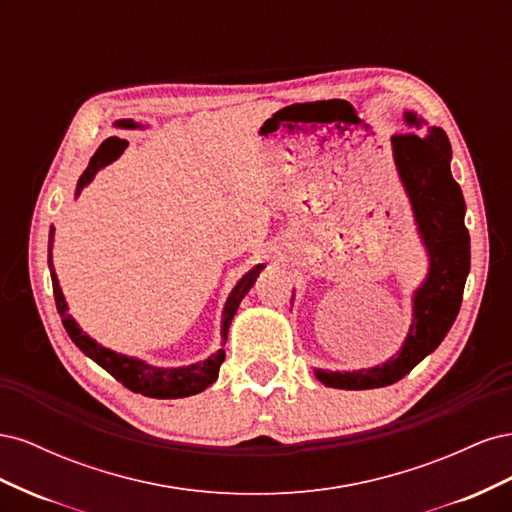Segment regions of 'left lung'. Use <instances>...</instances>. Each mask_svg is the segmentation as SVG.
Instances as JSON below:
<instances>
[{
	"label": "left lung",
	"instance_id": "obj_1",
	"mask_svg": "<svg viewBox=\"0 0 512 512\" xmlns=\"http://www.w3.org/2000/svg\"><path fill=\"white\" fill-rule=\"evenodd\" d=\"M404 121L421 132L395 134L393 158L410 198L418 237L429 256V271L414 290L412 324L397 356L359 371L314 369L316 378L331 389L365 391L401 380L442 344L461 307L470 273V235L463 222L466 200L451 173V143L442 128L427 126L412 111L404 113Z\"/></svg>",
	"mask_w": 512,
	"mask_h": 512
}]
</instances>
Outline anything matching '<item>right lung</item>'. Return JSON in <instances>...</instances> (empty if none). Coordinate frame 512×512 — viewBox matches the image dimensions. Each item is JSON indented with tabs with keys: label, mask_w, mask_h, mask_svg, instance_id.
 Instances as JSON below:
<instances>
[{
	"label": "right lung",
	"mask_w": 512,
	"mask_h": 512,
	"mask_svg": "<svg viewBox=\"0 0 512 512\" xmlns=\"http://www.w3.org/2000/svg\"><path fill=\"white\" fill-rule=\"evenodd\" d=\"M115 128H123V130H136V128H145L141 123H136L132 119H119L115 121ZM128 141L123 138L111 136L98 147V151L94 153V158L89 160V166L85 168V173L81 175L79 183H76V192L74 196H79L83 192L85 185H89L94 181L96 173L100 168L108 166L111 162H115L123 151H126ZM53 239H55V228L51 226L49 232V269H51V280H53V294H55V305L57 312L61 316V322L70 335L72 342L81 348L83 354H87L91 361H96L102 369H106L115 380H119L126 389L141 393L145 397H156V399H179V397H190L196 395L200 391H205L207 386H211L215 380H218L220 374V365L226 359L224 348H220L215 354H211L209 359L194 363V365H185V367H156L149 365L136 356H128V354H119L111 348L100 346L96 339H91L76 320L68 314V303L64 299V292H61L57 273L53 267ZM265 269V265H256L252 271H247L239 284L232 288V292L228 294L224 312H222V346L226 344L228 337V329L230 322L235 318L239 303L243 301V297L250 288L254 286L256 277L260 275V271Z\"/></svg>",
	"instance_id": "right-lung-1"
}]
</instances>
